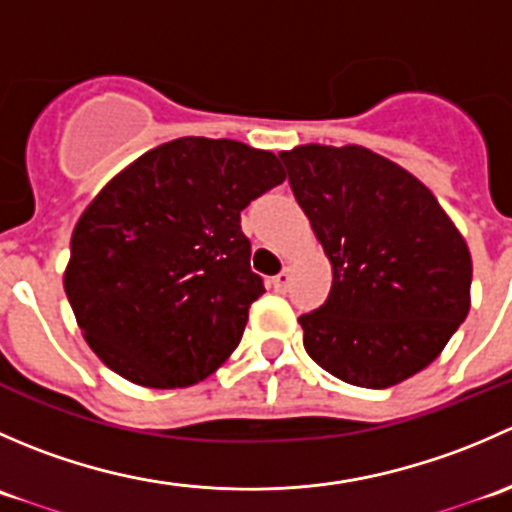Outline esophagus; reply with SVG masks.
Instances as JSON below:
<instances>
[{
	"label": "esophagus",
	"instance_id": "1",
	"mask_svg": "<svg viewBox=\"0 0 512 512\" xmlns=\"http://www.w3.org/2000/svg\"><path fill=\"white\" fill-rule=\"evenodd\" d=\"M289 282H292V272H289V270H282L280 275L272 277V287H275L277 292H287Z\"/></svg>",
	"mask_w": 512,
	"mask_h": 512
}]
</instances>
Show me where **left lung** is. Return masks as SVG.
Listing matches in <instances>:
<instances>
[{
	"label": "left lung",
	"mask_w": 512,
	"mask_h": 512,
	"mask_svg": "<svg viewBox=\"0 0 512 512\" xmlns=\"http://www.w3.org/2000/svg\"><path fill=\"white\" fill-rule=\"evenodd\" d=\"M280 158L332 262L327 302L299 317L307 354L366 389L426 369L471 309L458 227L416 175L364 146L307 143Z\"/></svg>",
	"instance_id": "left-lung-1"
}]
</instances>
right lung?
Instances as JSON below:
<instances>
[{"label":"right lung","mask_w":512,"mask_h":512,"mask_svg":"<svg viewBox=\"0 0 512 512\" xmlns=\"http://www.w3.org/2000/svg\"><path fill=\"white\" fill-rule=\"evenodd\" d=\"M282 180L275 153L188 136L103 185L71 235L64 289L108 369L148 389H183L235 352L265 292L240 213Z\"/></svg>","instance_id":"add662e5"}]
</instances>
